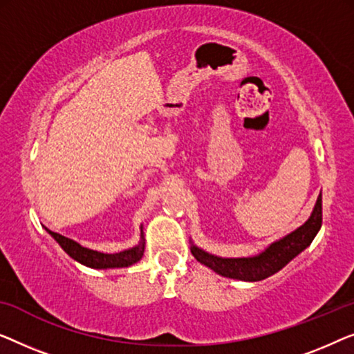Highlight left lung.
I'll use <instances>...</instances> for the list:
<instances>
[{"mask_svg":"<svg viewBox=\"0 0 354 354\" xmlns=\"http://www.w3.org/2000/svg\"><path fill=\"white\" fill-rule=\"evenodd\" d=\"M322 225V196L319 194L317 201L313 208L311 215L303 223L300 227L292 231L287 236L279 239L268 245L265 250L253 257L243 258H225L208 253L191 241V252L197 261L210 268L216 274L225 276L229 279H237V281L257 282L263 279L276 274L281 271L287 263L310 247L313 239L319 232Z\"/></svg>","mask_w":354,"mask_h":354,"instance_id":"1","label":"left lung"}]
</instances>
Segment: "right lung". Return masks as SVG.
<instances>
[{
	"instance_id": "obj_1",
	"label": "right lung",
	"mask_w": 354,
	"mask_h": 354,
	"mask_svg": "<svg viewBox=\"0 0 354 354\" xmlns=\"http://www.w3.org/2000/svg\"><path fill=\"white\" fill-rule=\"evenodd\" d=\"M54 241L62 247V250L73 260L82 263V265L93 268V270H115V268H128L141 260L144 255V247H146V239H144V226L141 225V241L138 245L118 253H102L93 248L80 245L73 239H68L62 234L54 232L51 229L44 227Z\"/></svg>"
}]
</instances>
